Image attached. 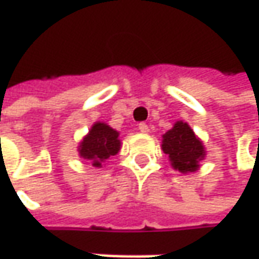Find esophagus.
I'll return each mask as SVG.
<instances>
[{"label":"esophagus","instance_id":"esophagus-1","mask_svg":"<svg viewBox=\"0 0 259 259\" xmlns=\"http://www.w3.org/2000/svg\"><path fill=\"white\" fill-rule=\"evenodd\" d=\"M139 130H140V132H142V133H149V126H147L146 123H140V124H139Z\"/></svg>","mask_w":259,"mask_h":259}]
</instances>
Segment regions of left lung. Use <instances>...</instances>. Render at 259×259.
Segmentation results:
<instances>
[{
	"label": "left lung",
	"mask_w": 259,
	"mask_h": 259,
	"mask_svg": "<svg viewBox=\"0 0 259 259\" xmlns=\"http://www.w3.org/2000/svg\"><path fill=\"white\" fill-rule=\"evenodd\" d=\"M162 150L169 156L170 166L183 175L199 170L201 162L206 156L202 140L183 120L176 121L162 136Z\"/></svg>",
	"instance_id": "1"
}]
</instances>
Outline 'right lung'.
<instances>
[{
	"label": "right lung",
	"instance_id": "obj_1",
	"mask_svg": "<svg viewBox=\"0 0 259 259\" xmlns=\"http://www.w3.org/2000/svg\"><path fill=\"white\" fill-rule=\"evenodd\" d=\"M120 146L119 132L104 121H96L89 133L80 140L77 152L78 156L89 160L94 167H103L109 157L119 153Z\"/></svg>",
	"mask_w": 259,
	"mask_h": 259
}]
</instances>
